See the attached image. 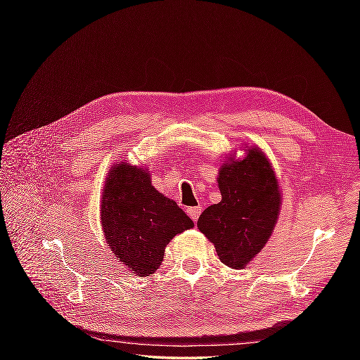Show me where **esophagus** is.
<instances>
[{"label": "esophagus", "mask_w": 360, "mask_h": 360, "mask_svg": "<svg viewBox=\"0 0 360 360\" xmlns=\"http://www.w3.org/2000/svg\"><path fill=\"white\" fill-rule=\"evenodd\" d=\"M201 212H202L201 205H196V207H188V209H187L188 217L192 218L193 221H198V218H200V215H201Z\"/></svg>", "instance_id": "obj_1"}]
</instances>
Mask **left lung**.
<instances>
[{
    "mask_svg": "<svg viewBox=\"0 0 360 360\" xmlns=\"http://www.w3.org/2000/svg\"><path fill=\"white\" fill-rule=\"evenodd\" d=\"M221 201L209 205L198 229L213 243L221 262L243 269L271 238L281 193L274 168L258 148L244 159L229 158L218 173Z\"/></svg>",
    "mask_w": 360,
    "mask_h": 360,
    "instance_id": "8db88e82",
    "label": "left lung"
}]
</instances>
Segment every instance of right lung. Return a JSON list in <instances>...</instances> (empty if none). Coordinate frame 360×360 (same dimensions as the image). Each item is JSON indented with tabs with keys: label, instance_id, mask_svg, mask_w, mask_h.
<instances>
[{
	"label": "right lung",
	"instance_id": "obj_1",
	"mask_svg": "<svg viewBox=\"0 0 360 360\" xmlns=\"http://www.w3.org/2000/svg\"><path fill=\"white\" fill-rule=\"evenodd\" d=\"M101 219L112 254L141 277L160 266L173 236L193 227L178 204L151 186L147 168L127 162L112 165L108 173Z\"/></svg>",
	"mask_w": 360,
	"mask_h": 360
}]
</instances>
